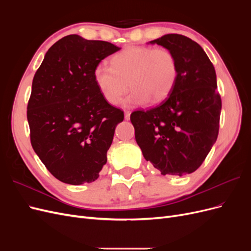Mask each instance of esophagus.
Wrapping results in <instances>:
<instances>
[{
  "instance_id": "esophagus-1",
  "label": "esophagus",
  "mask_w": 251,
  "mask_h": 251,
  "mask_svg": "<svg viewBox=\"0 0 251 251\" xmlns=\"http://www.w3.org/2000/svg\"><path fill=\"white\" fill-rule=\"evenodd\" d=\"M130 116H131V112L130 111H125V119L130 120Z\"/></svg>"
}]
</instances>
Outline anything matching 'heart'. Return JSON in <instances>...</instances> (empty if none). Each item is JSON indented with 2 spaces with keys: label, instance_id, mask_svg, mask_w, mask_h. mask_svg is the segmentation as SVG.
Wrapping results in <instances>:
<instances>
[{
  "label": "heart",
  "instance_id": "b5f03b06",
  "mask_svg": "<svg viewBox=\"0 0 251 251\" xmlns=\"http://www.w3.org/2000/svg\"><path fill=\"white\" fill-rule=\"evenodd\" d=\"M178 76L177 59L165 48L130 47L111 59V66L98 64L94 80L102 97L118 104L132 89L127 104L163 101L171 94Z\"/></svg>",
  "mask_w": 251,
  "mask_h": 251
}]
</instances>
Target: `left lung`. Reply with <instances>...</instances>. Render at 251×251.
Listing matches in <instances>:
<instances>
[{"label": "left lung", "instance_id": "1", "mask_svg": "<svg viewBox=\"0 0 251 251\" xmlns=\"http://www.w3.org/2000/svg\"><path fill=\"white\" fill-rule=\"evenodd\" d=\"M150 43L173 53L178 76L160 104L131 114L136 142L163 176H183L199 168L218 137L222 101L216 71L200 45L184 35L165 34Z\"/></svg>", "mask_w": 251, "mask_h": 251}]
</instances>
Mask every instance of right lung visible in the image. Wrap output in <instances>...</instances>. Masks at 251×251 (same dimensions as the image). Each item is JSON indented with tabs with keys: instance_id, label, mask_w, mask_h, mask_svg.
<instances>
[{
	"instance_id": "1",
	"label": "right lung",
	"mask_w": 251,
	"mask_h": 251,
	"mask_svg": "<svg viewBox=\"0 0 251 251\" xmlns=\"http://www.w3.org/2000/svg\"><path fill=\"white\" fill-rule=\"evenodd\" d=\"M120 50L109 42L67 35L37 69L27 107L31 146L47 170L67 184L91 183L107 163L124 112L104 100L94 69Z\"/></svg>"
}]
</instances>
